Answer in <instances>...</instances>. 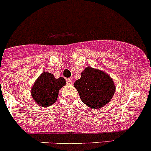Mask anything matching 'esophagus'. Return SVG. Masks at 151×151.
I'll list each match as a JSON object with an SVG mask.
<instances>
[{
  "label": "esophagus",
  "mask_w": 151,
  "mask_h": 151,
  "mask_svg": "<svg viewBox=\"0 0 151 151\" xmlns=\"http://www.w3.org/2000/svg\"><path fill=\"white\" fill-rule=\"evenodd\" d=\"M66 82H67V84L68 85H72L73 84V81L70 78L67 79Z\"/></svg>",
  "instance_id": "34e87169"
}]
</instances>
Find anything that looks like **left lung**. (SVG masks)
<instances>
[{
  "instance_id": "left-lung-1",
  "label": "left lung",
  "mask_w": 151,
  "mask_h": 151,
  "mask_svg": "<svg viewBox=\"0 0 151 151\" xmlns=\"http://www.w3.org/2000/svg\"><path fill=\"white\" fill-rule=\"evenodd\" d=\"M82 102L90 108L99 109L113 98L116 86L113 78L104 71L86 67L81 78L74 83Z\"/></svg>"
}]
</instances>
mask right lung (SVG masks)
I'll list each match as a JSON object with an SVG mask.
<instances>
[{"instance_id": "1", "label": "right lung", "mask_w": 151, "mask_h": 151, "mask_svg": "<svg viewBox=\"0 0 151 151\" xmlns=\"http://www.w3.org/2000/svg\"><path fill=\"white\" fill-rule=\"evenodd\" d=\"M66 84L63 77L56 78L54 75L44 71L38 77L31 88V96L41 107H49L57 101L59 91Z\"/></svg>"}]
</instances>
